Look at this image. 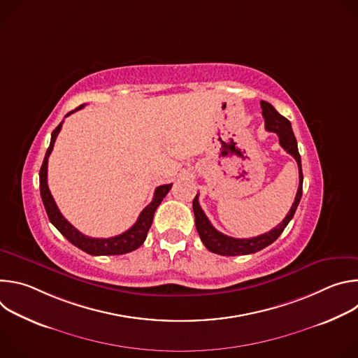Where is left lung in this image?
<instances>
[{
	"mask_svg": "<svg viewBox=\"0 0 358 358\" xmlns=\"http://www.w3.org/2000/svg\"><path fill=\"white\" fill-rule=\"evenodd\" d=\"M261 108H262V115L265 117V129L268 131H273L279 136V143L287 151L289 155L296 160L297 167H299V188L294 196V202L292 203V208L285 217V220L273 229H271L266 234L258 235L255 238H232L228 235H224L222 232L217 231L207 215L203 214L202 208L199 207L198 202V194L195 195L192 201V210H194V217H195V228L198 231V235L202 241V243L206 245V248L214 253L222 255V257H236V255H248V253H255L268 245L273 243L279 235L283 232V229L287 227L290 220L293 218L296 208L300 202L301 198V189H303V173H301V160L300 155L297 150V141L292 130L290 122L283 117L271 103L265 100H261Z\"/></svg>",
	"mask_w": 358,
	"mask_h": 358,
	"instance_id": "left-lung-1",
	"label": "left lung"
}]
</instances>
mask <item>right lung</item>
<instances>
[{"mask_svg": "<svg viewBox=\"0 0 358 358\" xmlns=\"http://www.w3.org/2000/svg\"><path fill=\"white\" fill-rule=\"evenodd\" d=\"M83 106L85 105H80L75 110L69 112L65 117H68L71 113H73L76 110H80ZM62 123L58 124V127L52 131V136H50V144L46 150V155L43 157V163H42L41 170H39V189H41L42 202H43V207H45V211L48 214L49 221L54 224V227L72 245L78 246L79 249H82L83 252H86L89 255H96V257H99V255H123V253H129V252L137 249L145 241L147 232H148V229L152 224V218H155V213H156L157 207L162 203L163 198L171 189L173 184H164V185H160V187L156 188L152 201L141 211L136 224L130 229H127L126 232H123L117 236H112V238H90V236L83 235L71 222H68L65 220V217L61 214L59 208L57 207L52 194H50V191L48 188V178H46L48 177V159L50 156V151H52V148H54L55 140H57V137H58V134L62 129Z\"/></svg>", "mask_w": 358, "mask_h": 358, "instance_id": "obj_1", "label": "right lung"}]
</instances>
